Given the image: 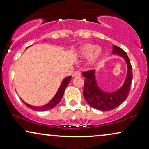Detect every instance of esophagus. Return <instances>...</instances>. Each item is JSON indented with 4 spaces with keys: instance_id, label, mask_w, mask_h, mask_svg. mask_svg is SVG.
<instances>
[{
    "instance_id": "obj_1",
    "label": "esophagus",
    "mask_w": 149,
    "mask_h": 149,
    "mask_svg": "<svg viewBox=\"0 0 149 149\" xmlns=\"http://www.w3.org/2000/svg\"><path fill=\"white\" fill-rule=\"evenodd\" d=\"M81 72L79 70L75 71V72L72 74L73 77H81Z\"/></svg>"
}]
</instances>
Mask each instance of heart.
<instances>
[{"label": "heart", "instance_id": "b5f03b06", "mask_svg": "<svg viewBox=\"0 0 149 149\" xmlns=\"http://www.w3.org/2000/svg\"><path fill=\"white\" fill-rule=\"evenodd\" d=\"M78 53L79 56L82 58L88 57V64L92 66L99 60L102 54V49L100 47H95L91 44H85L79 49Z\"/></svg>", "mask_w": 149, "mask_h": 149}]
</instances>
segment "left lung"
I'll return each mask as SVG.
<instances>
[{
	"mask_svg": "<svg viewBox=\"0 0 149 149\" xmlns=\"http://www.w3.org/2000/svg\"><path fill=\"white\" fill-rule=\"evenodd\" d=\"M113 54H117L125 60L127 66L125 80L121 88L114 92H106L102 90L95 80V70L82 73L85 78L83 88V96L87 102L97 110L108 111L119 107L127 98L132 80V68L127 54L119 47L113 46Z\"/></svg>",
	"mask_w": 149,
	"mask_h": 149,
	"instance_id": "8db88e82",
	"label": "left lung"
}]
</instances>
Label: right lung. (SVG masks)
<instances>
[{
    "label": "right lung",
    "instance_id": "right-lung-1",
    "mask_svg": "<svg viewBox=\"0 0 149 149\" xmlns=\"http://www.w3.org/2000/svg\"><path fill=\"white\" fill-rule=\"evenodd\" d=\"M71 79V76L67 77L66 78L64 79V80L62 81V83H61L60 87H59L58 91L56 93V95H54V97L51 100V101L48 104H47L45 105L41 106V107H34V106H32L27 104L25 102L22 100V102L25 104L28 107L30 108V109L34 110V111H48V110H50L54 108L60 102V101L62 99V97L64 95L65 89L66 88L67 85H68V83H70Z\"/></svg>",
    "mask_w": 149,
    "mask_h": 149
}]
</instances>
